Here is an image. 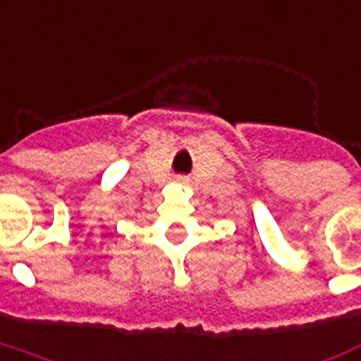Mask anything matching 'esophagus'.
Instances as JSON below:
<instances>
[{
	"label": "esophagus",
	"mask_w": 361,
	"mask_h": 361,
	"mask_svg": "<svg viewBox=\"0 0 361 361\" xmlns=\"http://www.w3.org/2000/svg\"><path fill=\"white\" fill-rule=\"evenodd\" d=\"M183 183H184V180H183Z\"/></svg>",
	"instance_id": "obj_1"
}]
</instances>
